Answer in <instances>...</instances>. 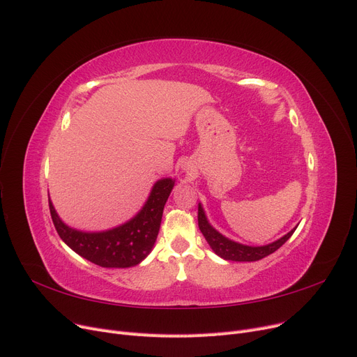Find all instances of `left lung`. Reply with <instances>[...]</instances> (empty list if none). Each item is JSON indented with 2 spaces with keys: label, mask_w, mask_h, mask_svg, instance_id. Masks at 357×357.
<instances>
[{
  "label": "left lung",
  "mask_w": 357,
  "mask_h": 357,
  "mask_svg": "<svg viewBox=\"0 0 357 357\" xmlns=\"http://www.w3.org/2000/svg\"><path fill=\"white\" fill-rule=\"evenodd\" d=\"M198 227L201 230V234L204 235L208 245L211 246V250L219 257L227 261H258L277 251L278 248H280L293 235V231L296 230L298 226L291 229L287 235L277 239L273 243H268L264 246H248V245L238 243L235 241H230L225 238L222 234H219V231L208 223L203 207H201V204H198Z\"/></svg>",
  "instance_id": "8db88e82"
}]
</instances>
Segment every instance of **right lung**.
<instances>
[{
	"instance_id": "obj_1",
	"label": "right lung",
	"mask_w": 357,
	"mask_h": 357,
	"mask_svg": "<svg viewBox=\"0 0 357 357\" xmlns=\"http://www.w3.org/2000/svg\"><path fill=\"white\" fill-rule=\"evenodd\" d=\"M175 181L165 178L154 183L144 207L127 223L105 231H82L68 227L56 214L51 199L50 211L59 238L74 252L106 268L134 267L150 254L156 242L162 214Z\"/></svg>"
}]
</instances>
